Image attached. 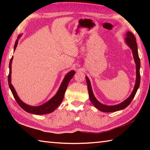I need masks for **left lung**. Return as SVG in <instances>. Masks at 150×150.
Listing matches in <instances>:
<instances>
[{
  "label": "left lung",
  "instance_id": "obj_1",
  "mask_svg": "<svg viewBox=\"0 0 150 150\" xmlns=\"http://www.w3.org/2000/svg\"><path fill=\"white\" fill-rule=\"evenodd\" d=\"M126 43L130 49L132 51L133 56L134 58V61H135L136 65V84L134 86V90L132 93L130 95V96L125 100L124 102L121 103L120 104H118L117 105L114 106H107L103 105L102 103L96 100V98L93 95L92 88H91V82L88 78L86 76V80H87V87H88V95H89L90 100L91 101L93 105L95 106L96 108L98 110L104 112H116L118 110H122V109L126 108L129 105H130L132 100L135 96L136 93L138 91L139 83H140V73H139V68H140V60H139V55H138V46H137V43L136 38L134 35L131 32H128L126 34V37L125 38Z\"/></svg>",
  "mask_w": 150,
  "mask_h": 150
}]
</instances>
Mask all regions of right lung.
I'll use <instances>...</instances> for the list:
<instances>
[{
  "label": "right lung",
  "mask_w": 150,
  "mask_h": 150,
  "mask_svg": "<svg viewBox=\"0 0 150 150\" xmlns=\"http://www.w3.org/2000/svg\"><path fill=\"white\" fill-rule=\"evenodd\" d=\"M21 36V35H20L18 36V39L16 40V42H15L14 44V50H16L18 45V39ZM12 59L13 57H12L9 63V74L8 77V85L9 87L11 88L12 91V95H13L15 100H16L17 103L18 104L19 106L21 107L22 109H24L25 111L34 114V115H45V114H48L52 112L53 111H54L55 109H56L59 105L62 102L63 96H64V94L65 93V91L67 89L68 83L71 79L73 75H75V71H71L70 72L67 73V75H65L64 79L62 81V83L61 84L59 90L57 91V93L55 94V95L54 97L51 98L50 100H48L47 103H44V105H40L38 106H32L28 105L22 102V101L20 99L18 96L17 95V93H16V91H15L14 88L12 85L11 84V64L12 62Z\"/></svg>",
  "instance_id": "1"
}]
</instances>
